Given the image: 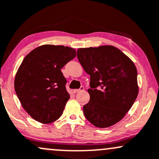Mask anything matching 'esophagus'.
<instances>
[{
  "mask_svg": "<svg viewBox=\"0 0 159 159\" xmlns=\"http://www.w3.org/2000/svg\"><path fill=\"white\" fill-rule=\"evenodd\" d=\"M84 90V87H81L80 89H75V90H73V93H79V92L82 91Z\"/></svg>",
  "mask_w": 159,
  "mask_h": 159,
  "instance_id": "esophagus-1",
  "label": "esophagus"
}]
</instances>
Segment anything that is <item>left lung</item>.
<instances>
[{"mask_svg": "<svg viewBox=\"0 0 159 159\" xmlns=\"http://www.w3.org/2000/svg\"><path fill=\"white\" fill-rule=\"evenodd\" d=\"M77 57L90 76V101L83 107L85 118L97 128L116 125L126 116L138 95L134 62L111 45L79 48Z\"/></svg>", "mask_w": 159, "mask_h": 159, "instance_id": "8db88e82", "label": "left lung"}]
</instances>
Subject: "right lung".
I'll list each match as a JSON object with an SVG mask.
<instances>
[{
    "mask_svg": "<svg viewBox=\"0 0 159 159\" xmlns=\"http://www.w3.org/2000/svg\"><path fill=\"white\" fill-rule=\"evenodd\" d=\"M76 56L75 49L44 44L28 54L17 70L15 91L28 114L50 124L62 116L70 95L61 69Z\"/></svg>",
    "mask_w": 159,
    "mask_h": 159,
    "instance_id": "right-lung-1",
    "label": "right lung"
}]
</instances>
